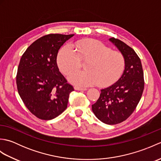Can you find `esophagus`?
<instances>
[{
    "instance_id": "esophagus-1",
    "label": "esophagus",
    "mask_w": 161,
    "mask_h": 161,
    "mask_svg": "<svg viewBox=\"0 0 161 161\" xmlns=\"http://www.w3.org/2000/svg\"><path fill=\"white\" fill-rule=\"evenodd\" d=\"M75 89L77 91H86L87 88H81V87H79V86H75Z\"/></svg>"
}]
</instances>
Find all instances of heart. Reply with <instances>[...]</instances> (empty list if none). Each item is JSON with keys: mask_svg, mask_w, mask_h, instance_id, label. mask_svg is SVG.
<instances>
[{"mask_svg": "<svg viewBox=\"0 0 161 161\" xmlns=\"http://www.w3.org/2000/svg\"><path fill=\"white\" fill-rule=\"evenodd\" d=\"M81 60L87 61L85 65L87 70L74 72L68 77L72 84L80 86H110L120 78L125 68L121 53L97 40H77L73 46L62 47L57 55L58 66L66 75L77 69Z\"/></svg>", "mask_w": 161, "mask_h": 161, "instance_id": "b5f03b06", "label": "heart"}]
</instances>
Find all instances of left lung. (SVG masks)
Segmentation results:
<instances>
[{"label":"left lung","mask_w":161,"mask_h":161,"mask_svg":"<svg viewBox=\"0 0 161 161\" xmlns=\"http://www.w3.org/2000/svg\"><path fill=\"white\" fill-rule=\"evenodd\" d=\"M109 41L124 55L125 68L115 83L101 90L92 110L102 122L116 125L126 120L134 111L142 97L145 81L141 61L135 51L114 37Z\"/></svg>","instance_id":"1"}]
</instances>
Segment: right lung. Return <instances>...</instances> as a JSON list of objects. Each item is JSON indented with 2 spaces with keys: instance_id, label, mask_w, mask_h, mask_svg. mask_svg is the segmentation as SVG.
Instances as JSON below:
<instances>
[{
  "instance_id": "obj_1",
  "label": "right lung",
  "mask_w": 161,
  "mask_h": 161,
  "mask_svg": "<svg viewBox=\"0 0 161 161\" xmlns=\"http://www.w3.org/2000/svg\"><path fill=\"white\" fill-rule=\"evenodd\" d=\"M74 35L50 34L36 40L20 58L16 75L19 94L36 118L49 120L67 108L74 88L57 64L58 51Z\"/></svg>"
}]
</instances>
